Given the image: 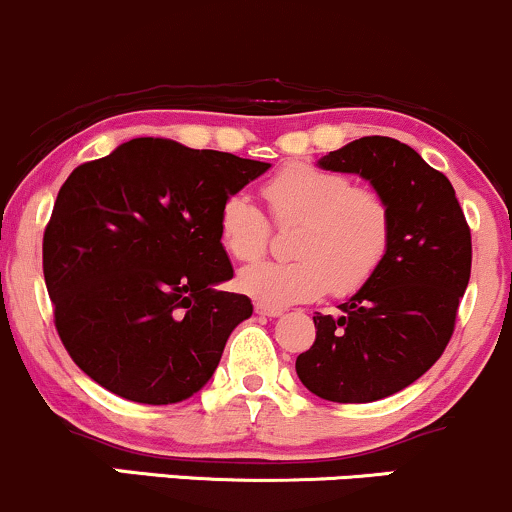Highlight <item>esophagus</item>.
I'll return each instance as SVG.
<instances>
[{"label":"esophagus","mask_w":512,"mask_h":512,"mask_svg":"<svg viewBox=\"0 0 512 512\" xmlns=\"http://www.w3.org/2000/svg\"><path fill=\"white\" fill-rule=\"evenodd\" d=\"M254 309H256L258 316H268V318H278V316H282V309H278V306H268V304L256 302Z\"/></svg>","instance_id":"esophagus-1"}]
</instances>
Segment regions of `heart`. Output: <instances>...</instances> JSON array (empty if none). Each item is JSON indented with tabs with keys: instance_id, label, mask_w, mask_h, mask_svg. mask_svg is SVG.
I'll return each instance as SVG.
<instances>
[{
	"instance_id": "1",
	"label": "heart",
	"mask_w": 512,
	"mask_h": 512,
	"mask_svg": "<svg viewBox=\"0 0 512 512\" xmlns=\"http://www.w3.org/2000/svg\"><path fill=\"white\" fill-rule=\"evenodd\" d=\"M275 225H294L290 261H258L239 270V290L268 306L311 302L330 290L350 297L364 290L386 263L393 239L388 201L369 186H352L347 174L314 165H290L263 184ZM222 249L237 261H254L268 249L270 225L246 194L222 201Z\"/></svg>"
}]
</instances>
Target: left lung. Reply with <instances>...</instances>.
Returning <instances> with one entry per match:
<instances>
[{
	"label": "left lung",
	"instance_id": "8db88e82",
	"mask_svg": "<svg viewBox=\"0 0 512 512\" xmlns=\"http://www.w3.org/2000/svg\"><path fill=\"white\" fill-rule=\"evenodd\" d=\"M318 165L369 179L393 213V239L340 316H314L316 342L297 357V376L330 402L383 400L424 376L450 342L470 282V225L446 174L395 138H357Z\"/></svg>",
	"mask_w": 512,
	"mask_h": 512
}]
</instances>
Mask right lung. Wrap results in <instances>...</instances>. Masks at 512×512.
I'll use <instances>...</instances> for the list:
<instances>
[{
  "instance_id": "obj_1",
  "label": "right lung",
  "mask_w": 512,
  "mask_h": 512,
  "mask_svg": "<svg viewBox=\"0 0 512 512\" xmlns=\"http://www.w3.org/2000/svg\"><path fill=\"white\" fill-rule=\"evenodd\" d=\"M268 167L134 138L69 174L42 237V273L54 326L83 374L141 405L206 386L254 311L244 294L215 290L234 275L220 206Z\"/></svg>"
}]
</instances>
